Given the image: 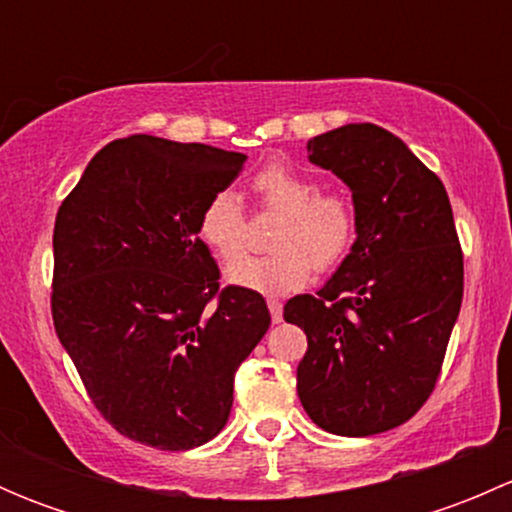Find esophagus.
<instances>
[{
    "label": "esophagus",
    "instance_id": "34e87169",
    "mask_svg": "<svg viewBox=\"0 0 512 512\" xmlns=\"http://www.w3.org/2000/svg\"><path fill=\"white\" fill-rule=\"evenodd\" d=\"M267 307H270L272 322H282V302H280V299H267Z\"/></svg>",
    "mask_w": 512,
    "mask_h": 512
}]
</instances>
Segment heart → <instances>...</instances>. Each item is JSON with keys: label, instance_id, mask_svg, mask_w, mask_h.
Instances as JSON below:
<instances>
[{"label": "heart", "instance_id": "b5f03b06", "mask_svg": "<svg viewBox=\"0 0 512 512\" xmlns=\"http://www.w3.org/2000/svg\"><path fill=\"white\" fill-rule=\"evenodd\" d=\"M262 213L280 215L272 227V252L235 262L247 247V215L232 190L210 195L200 213V237L220 260L235 262L227 280L262 294H287L302 287L312 272H332L347 260L356 240L359 215L352 195L322 188L314 175L287 160H270L250 178Z\"/></svg>", "mask_w": 512, "mask_h": 512}]
</instances>
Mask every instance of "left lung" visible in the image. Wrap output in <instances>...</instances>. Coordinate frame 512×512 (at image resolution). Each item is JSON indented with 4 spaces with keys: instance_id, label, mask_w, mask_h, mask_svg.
Here are the masks:
<instances>
[{
    "instance_id": "left-lung-1",
    "label": "left lung",
    "mask_w": 512,
    "mask_h": 512,
    "mask_svg": "<svg viewBox=\"0 0 512 512\" xmlns=\"http://www.w3.org/2000/svg\"><path fill=\"white\" fill-rule=\"evenodd\" d=\"M307 151L352 188L359 227L317 297L285 304V322L307 334L297 394L324 431L374 436L436 389L463 302V250L446 188L394 133L349 123Z\"/></svg>"
}]
</instances>
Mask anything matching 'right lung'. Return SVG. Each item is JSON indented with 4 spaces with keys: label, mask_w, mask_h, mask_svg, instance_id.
<instances>
[{
    "label": "right lung",
    "mask_w": 512,
    "mask_h": 512,
    "mask_svg": "<svg viewBox=\"0 0 512 512\" xmlns=\"http://www.w3.org/2000/svg\"><path fill=\"white\" fill-rule=\"evenodd\" d=\"M242 165L203 143L118 138L56 213V337L101 416L158 451L223 431L237 366L270 327L265 297L220 287L200 240L203 205Z\"/></svg>",
    "instance_id": "obj_1"
}]
</instances>
